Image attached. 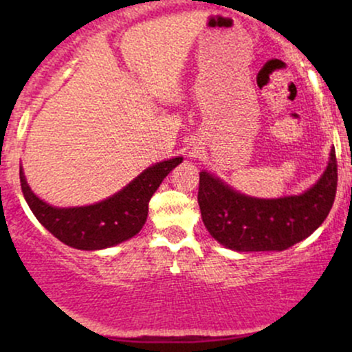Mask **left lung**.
<instances>
[{"label": "left lung", "mask_w": 352, "mask_h": 352, "mask_svg": "<svg viewBox=\"0 0 352 352\" xmlns=\"http://www.w3.org/2000/svg\"><path fill=\"white\" fill-rule=\"evenodd\" d=\"M338 187L334 147L324 173L301 195L253 199L200 172L201 220L218 243L235 252H281L308 238L328 217Z\"/></svg>", "instance_id": "8db88e82"}]
</instances>
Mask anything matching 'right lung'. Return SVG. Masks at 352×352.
Segmentation results:
<instances>
[{
  "label": "right lung",
  "mask_w": 352,
  "mask_h": 352,
  "mask_svg": "<svg viewBox=\"0 0 352 352\" xmlns=\"http://www.w3.org/2000/svg\"><path fill=\"white\" fill-rule=\"evenodd\" d=\"M182 160V157H175L152 165L116 195L87 207L58 208L38 199L24 179L21 167L19 180L31 212L47 232L72 248L94 252L122 243L142 230L152 195Z\"/></svg>",
  "instance_id": "add662e5"
}]
</instances>
